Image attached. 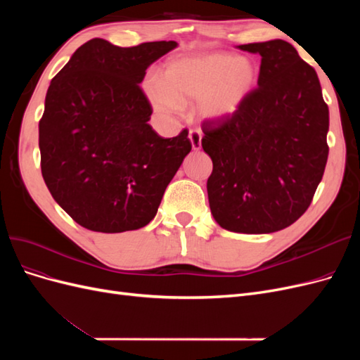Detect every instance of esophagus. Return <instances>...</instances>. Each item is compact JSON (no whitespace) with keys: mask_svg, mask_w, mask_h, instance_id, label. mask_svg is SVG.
Returning a JSON list of instances; mask_svg holds the SVG:
<instances>
[{"mask_svg":"<svg viewBox=\"0 0 360 360\" xmlns=\"http://www.w3.org/2000/svg\"><path fill=\"white\" fill-rule=\"evenodd\" d=\"M189 139L193 150H200L201 148V139H202V132L200 129H192L189 132Z\"/></svg>","mask_w":360,"mask_h":360,"instance_id":"1","label":"esophagus"}]
</instances>
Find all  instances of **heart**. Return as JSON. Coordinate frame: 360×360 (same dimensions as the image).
<instances>
[{"label":"heart","instance_id":"1","mask_svg":"<svg viewBox=\"0 0 360 360\" xmlns=\"http://www.w3.org/2000/svg\"><path fill=\"white\" fill-rule=\"evenodd\" d=\"M257 82V68L246 57L205 53L181 57L167 64L162 79L150 76L144 90L153 110L172 115L181 106L198 101L202 117L219 120L233 115Z\"/></svg>","mask_w":360,"mask_h":360}]
</instances>
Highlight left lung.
Returning <instances> with one entry per match:
<instances>
[{
	"label": "left lung",
	"instance_id": "1",
	"mask_svg": "<svg viewBox=\"0 0 360 360\" xmlns=\"http://www.w3.org/2000/svg\"><path fill=\"white\" fill-rule=\"evenodd\" d=\"M238 48L261 56L258 86L233 115L202 122L213 162L207 193L225 230L275 233L308 210L323 179L329 108L317 73L288 41Z\"/></svg>",
	"mask_w": 360,
	"mask_h": 360
}]
</instances>
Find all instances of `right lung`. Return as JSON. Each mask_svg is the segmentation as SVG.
Instances as JSON below:
<instances>
[{
	"instance_id": "obj_1",
	"label": "right lung",
	"mask_w": 360,
	"mask_h": 360,
	"mask_svg": "<svg viewBox=\"0 0 360 360\" xmlns=\"http://www.w3.org/2000/svg\"><path fill=\"white\" fill-rule=\"evenodd\" d=\"M177 46L120 48L91 39L51 85L39 123L40 167L51 195L72 219L97 233L146 226L192 148L188 129L159 136L139 84L151 63Z\"/></svg>"
}]
</instances>
